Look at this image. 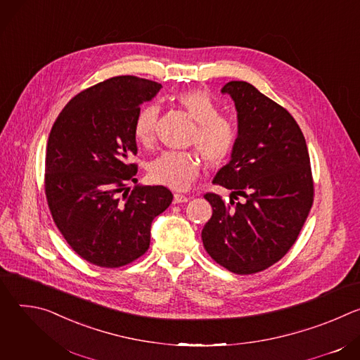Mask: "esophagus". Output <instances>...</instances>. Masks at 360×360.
Listing matches in <instances>:
<instances>
[{"instance_id":"obj_1","label":"esophagus","mask_w":360,"mask_h":360,"mask_svg":"<svg viewBox=\"0 0 360 360\" xmlns=\"http://www.w3.org/2000/svg\"><path fill=\"white\" fill-rule=\"evenodd\" d=\"M188 200H189V198L186 195H182V193H175L174 195V203H185Z\"/></svg>"}]
</instances>
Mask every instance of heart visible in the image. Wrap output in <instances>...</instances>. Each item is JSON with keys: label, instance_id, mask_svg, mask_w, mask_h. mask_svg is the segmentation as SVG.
Wrapping results in <instances>:
<instances>
[{"label": "heart", "instance_id": "1", "mask_svg": "<svg viewBox=\"0 0 360 360\" xmlns=\"http://www.w3.org/2000/svg\"><path fill=\"white\" fill-rule=\"evenodd\" d=\"M181 108L196 122L191 142L198 146L208 164H221L233 148L236 129L225 117L219 115V107L212 96L202 89H191L176 95ZM160 115L157 104L143 105L134 124V135L138 142L148 145L155 135ZM200 169V158L196 150H165L152 161L149 175L153 182L176 191L189 188Z\"/></svg>", "mask_w": 360, "mask_h": 360}]
</instances>
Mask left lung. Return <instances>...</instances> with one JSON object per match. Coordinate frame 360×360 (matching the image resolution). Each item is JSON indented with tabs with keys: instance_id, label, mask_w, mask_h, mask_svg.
<instances>
[{
	"instance_id": "obj_1",
	"label": "left lung",
	"mask_w": 360,
	"mask_h": 360,
	"mask_svg": "<svg viewBox=\"0 0 360 360\" xmlns=\"http://www.w3.org/2000/svg\"><path fill=\"white\" fill-rule=\"evenodd\" d=\"M221 92L235 102L238 136L212 182L231 189V199L205 195L212 217L202 242L217 264L249 275L276 264L297 239L314 202L311 160L299 125L275 101L245 81Z\"/></svg>"
}]
</instances>
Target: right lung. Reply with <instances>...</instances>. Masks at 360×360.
<instances>
[{"instance_id": "1", "label": "right lung", "mask_w": 360, "mask_h": 360, "mask_svg": "<svg viewBox=\"0 0 360 360\" xmlns=\"http://www.w3.org/2000/svg\"><path fill=\"white\" fill-rule=\"evenodd\" d=\"M161 84L121 75L75 95L51 129L45 193L70 246L89 264L124 266L142 256L150 224L174 199L162 186L135 185V118ZM131 192L129 193V191Z\"/></svg>"}]
</instances>
